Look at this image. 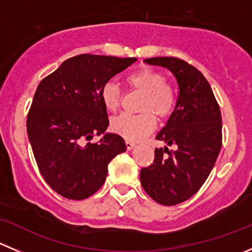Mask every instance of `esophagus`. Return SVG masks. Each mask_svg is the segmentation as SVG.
Returning <instances> with one entry per match:
<instances>
[{"instance_id": "1", "label": "esophagus", "mask_w": 252, "mask_h": 252, "mask_svg": "<svg viewBox=\"0 0 252 252\" xmlns=\"http://www.w3.org/2000/svg\"><path fill=\"white\" fill-rule=\"evenodd\" d=\"M126 149H128V150H133L134 147H135V144H134V142H131V141H126Z\"/></svg>"}]
</instances>
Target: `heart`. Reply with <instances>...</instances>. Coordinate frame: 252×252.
<instances>
[{"mask_svg": "<svg viewBox=\"0 0 252 252\" xmlns=\"http://www.w3.org/2000/svg\"><path fill=\"white\" fill-rule=\"evenodd\" d=\"M126 83L136 91L144 94L141 97L139 114L123 113L111 121L113 133L126 140L139 141L156 128V114L166 118L174 107V93L166 83V77L158 70L142 67L126 77ZM101 101L108 112L118 110L122 101V91L116 83L107 81L101 89Z\"/></svg>", "mask_w": 252, "mask_h": 252, "instance_id": "heart-1", "label": "heart"}]
</instances>
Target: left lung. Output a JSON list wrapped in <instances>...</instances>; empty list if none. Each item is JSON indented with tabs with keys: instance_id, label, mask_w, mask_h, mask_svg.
<instances>
[{
	"instance_id": "left-lung-1",
	"label": "left lung",
	"mask_w": 252,
	"mask_h": 252,
	"mask_svg": "<svg viewBox=\"0 0 252 252\" xmlns=\"http://www.w3.org/2000/svg\"><path fill=\"white\" fill-rule=\"evenodd\" d=\"M144 62L167 68L179 86L174 111L156 136L167 146L155 150L154 164L140 171L147 195L173 206L196 194L212 171L222 146V116L210 84L196 68L175 57ZM172 144L174 152L168 150Z\"/></svg>"
}]
</instances>
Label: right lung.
<instances>
[{
	"label": "right lung",
	"mask_w": 252,
	"mask_h": 252,
	"mask_svg": "<svg viewBox=\"0 0 252 252\" xmlns=\"http://www.w3.org/2000/svg\"><path fill=\"white\" fill-rule=\"evenodd\" d=\"M136 58L79 55L42 79L27 119L28 138L46 183L57 194L84 200L105 183L108 163L126 150L118 134L106 133L102 86ZM102 135L96 144H86Z\"/></svg>",
	"instance_id": "right-lung-1"
}]
</instances>
